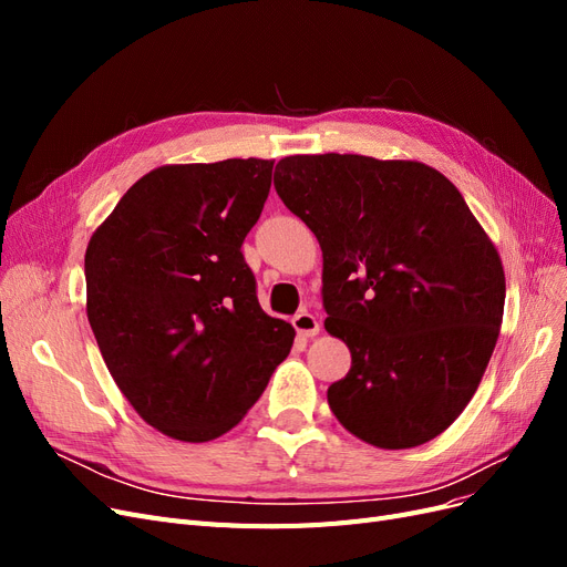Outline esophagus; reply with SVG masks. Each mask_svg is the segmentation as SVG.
Listing matches in <instances>:
<instances>
[{
  "label": "esophagus",
  "instance_id": "1",
  "mask_svg": "<svg viewBox=\"0 0 567 567\" xmlns=\"http://www.w3.org/2000/svg\"><path fill=\"white\" fill-rule=\"evenodd\" d=\"M293 326H296V331L302 338H315L319 333V319L312 312H307V310H302V312H298L293 317Z\"/></svg>",
  "mask_w": 567,
  "mask_h": 567
}]
</instances>
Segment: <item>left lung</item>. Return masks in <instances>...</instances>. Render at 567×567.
Returning a JSON list of instances; mask_svg holds the SVG:
<instances>
[{"label":"left lung","mask_w":567,"mask_h":567,"mask_svg":"<svg viewBox=\"0 0 567 567\" xmlns=\"http://www.w3.org/2000/svg\"><path fill=\"white\" fill-rule=\"evenodd\" d=\"M274 188L319 238L323 326L352 352L329 388L336 419L381 450L447 431L487 369L506 298L499 252L458 188L423 163L354 153L288 156Z\"/></svg>","instance_id":"8db88e82"}]
</instances>
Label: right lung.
<instances>
[{
	"label": "right lung",
	"instance_id": "right-lung-1",
	"mask_svg": "<svg viewBox=\"0 0 567 567\" xmlns=\"http://www.w3.org/2000/svg\"><path fill=\"white\" fill-rule=\"evenodd\" d=\"M274 161L165 165L120 198L84 255L101 357L148 425L208 442L246 416L296 331L265 315L244 238Z\"/></svg>",
	"mask_w": 567,
	"mask_h": 567
}]
</instances>
